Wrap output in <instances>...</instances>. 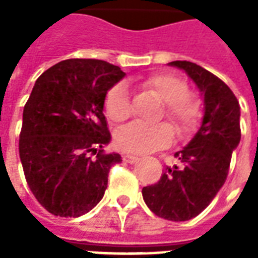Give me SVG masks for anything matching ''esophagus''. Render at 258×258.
<instances>
[{
	"label": "esophagus",
	"mask_w": 258,
	"mask_h": 258,
	"mask_svg": "<svg viewBox=\"0 0 258 258\" xmlns=\"http://www.w3.org/2000/svg\"><path fill=\"white\" fill-rule=\"evenodd\" d=\"M140 160L137 156H133V155H124L123 156V162L125 163H130V164H134Z\"/></svg>",
	"instance_id": "obj_1"
}]
</instances>
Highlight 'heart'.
Listing matches in <instances>:
<instances>
[{
    "instance_id": "b5f03b06",
    "label": "heart",
    "mask_w": 258,
    "mask_h": 258,
    "mask_svg": "<svg viewBox=\"0 0 258 258\" xmlns=\"http://www.w3.org/2000/svg\"><path fill=\"white\" fill-rule=\"evenodd\" d=\"M141 87L156 94L163 101L162 116L170 120L179 137H188L202 117L199 98L189 92L184 79L171 73H155L141 81ZM103 112L113 123H123L131 116V101L123 83L113 85L103 99ZM174 133L168 123L156 125L130 124L116 135V144L123 152L144 155L171 144Z\"/></svg>"
}]
</instances>
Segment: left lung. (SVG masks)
Listing matches in <instances>:
<instances>
[{
  "mask_svg": "<svg viewBox=\"0 0 258 258\" xmlns=\"http://www.w3.org/2000/svg\"><path fill=\"white\" fill-rule=\"evenodd\" d=\"M185 70L205 98V116L198 134L177 152L178 164L166 166L156 184L144 186L146 206L168 221L199 216L227 179L231 156L240 141V106L231 88L202 66L174 60Z\"/></svg>",
  "mask_w": 258,
  "mask_h": 258,
  "instance_id": "left-lung-1",
  "label": "left lung"
}]
</instances>
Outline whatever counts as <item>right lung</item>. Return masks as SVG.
<instances>
[{"instance_id": "obj_1", "label": "right lung", "mask_w": 258, "mask_h": 258, "mask_svg": "<svg viewBox=\"0 0 258 258\" xmlns=\"http://www.w3.org/2000/svg\"><path fill=\"white\" fill-rule=\"evenodd\" d=\"M124 76L105 60L66 59L37 79L23 109L19 156L29 188L53 216L92 210L121 162L102 146L110 141L103 99Z\"/></svg>"}]
</instances>
